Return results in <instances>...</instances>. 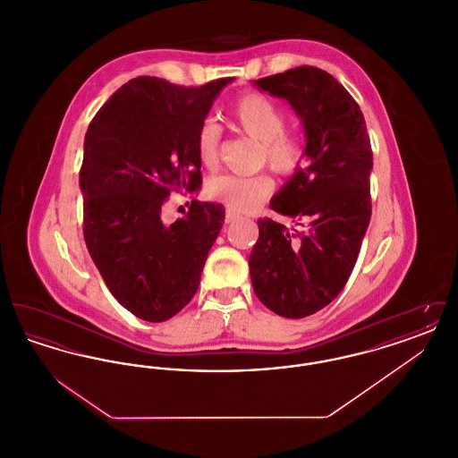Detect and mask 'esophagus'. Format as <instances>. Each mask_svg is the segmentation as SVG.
Listing matches in <instances>:
<instances>
[{
  "label": "esophagus",
  "instance_id": "1",
  "mask_svg": "<svg viewBox=\"0 0 458 458\" xmlns=\"http://www.w3.org/2000/svg\"><path fill=\"white\" fill-rule=\"evenodd\" d=\"M237 219V215L232 211V209H226V216H225V223L228 225V223H232V221H235Z\"/></svg>",
  "mask_w": 458,
  "mask_h": 458
}]
</instances>
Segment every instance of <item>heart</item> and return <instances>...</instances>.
Returning a JSON list of instances; mask_svg holds the SVG:
<instances>
[{
    "label": "heart",
    "instance_id": "heart-1",
    "mask_svg": "<svg viewBox=\"0 0 458 458\" xmlns=\"http://www.w3.org/2000/svg\"><path fill=\"white\" fill-rule=\"evenodd\" d=\"M230 120L240 131L261 142L262 159L280 174H292L299 170L304 159V149L297 137L284 131V114L278 105L259 92L240 96L228 111ZM221 129L213 120L200 123L196 133V153L199 163L215 170L219 165ZM275 183L269 176H237L219 174L208 182V196L228 209L249 213L271 196Z\"/></svg>",
    "mask_w": 458,
    "mask_h": 458
}]
</instances>
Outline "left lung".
Wrapping results in <instances>:
<instances>
[{"instance_id": "left-lung-1", "label": "left lung", "mask_w": 458, "mask_h": 458, "mask_svg": "<svg viewBox=\"0 0 458 458\" xmlns=\"http://www.w3.org/2000/svg\"><path fill=\"white\" fill-rule=\"evenodd\" d=\"M254 86L286 99L304 125L307 165L269 202L304 232L258 219L259 239L249 256L258 299L278 316L301 319L338 297L359 258L370 219L369 133L349 90L321 68H290Z\"/></svg>"}]
</instances>
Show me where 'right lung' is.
Instances as JSON below:
<instances>
[{
  "mask_svg": "<svg viewBox=\"0 0 458 458\" xmlns=\"http://www.w3.org/2000/svg\"><path fill=\"white\" fill-rule=\"evenodd\" d=\"M232 79L182 88L137 77L96 113L84 140L81 191L89 254L113 297L139 319L161 323L192 301L225 208L192 200L165 223L172 191L202 183L196 133Z\"/></svg>",
  "mask_w": 458,
  "mask_h": 458,
  "instance_id": "add662e5",
  "label": "right lung"
}]
</instances>
